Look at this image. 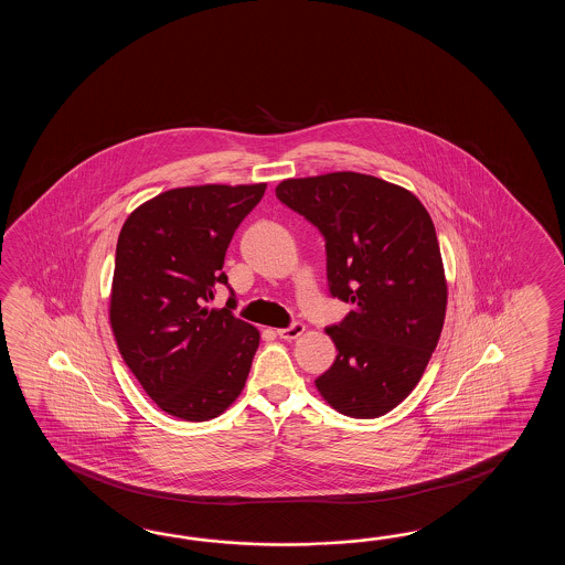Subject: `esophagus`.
<instances>
[{
    "label": "esophagus",
    "instance_id": "34e87169",
    "mask_svg": "<svg viewBox=\"0 0 565 565\" xmlns=\"http://www.w3.org/2000/svg\"><path fill=\"white\" fill-rule=\"evenodd\" d=\"M302 333H305V324L300 323V321H295V323H290L285 329H278L277 331V335L280 339H285V341H292V339H297Z\"/></svg>",
    "mask_w": 565,
    "mask_h": 565
}]
</instances>
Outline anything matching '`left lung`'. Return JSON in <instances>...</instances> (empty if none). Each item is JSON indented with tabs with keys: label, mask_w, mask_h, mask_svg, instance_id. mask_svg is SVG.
<instances>
[{
	"label": "left lung",
	"mask_w": 565,
	"mask_h": 565,
	"mask_svg": "<svg viewBox=\"0 0 565 565\" xmlns=\"http://www.w3.org/2000/svg\"><path fill=\"white\" fill-rule=\"evenodd\" d=\"M277 198L321 232L329 295L353 305L324 329L337 358L315 385L345 416H384L420 382L445 324L433 217L408 190L353 171L282 181Z\"/></svg>",
	"instance_id": "8db88e82"
}]
</instances>
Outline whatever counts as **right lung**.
<instances>
[{
	"instance_id": "right-lung-1",
	"label": "right lung",
	"mask_w": 565,
	"mask_h": 565,
	"mask_svg": "<svg viewBox=\"0 0 565 565\" xmlns=\"http://www.w3.org/2000/svg\"><path fill=\"white\" fill-rule=\"evenodd\" d=\"M256 185H198L159 193L120 230L110 324L147 396L175 418H216L241 396L260 335L227 307L209 309L230 242L265 195Z\"/></svg>"
}]
</instances>
